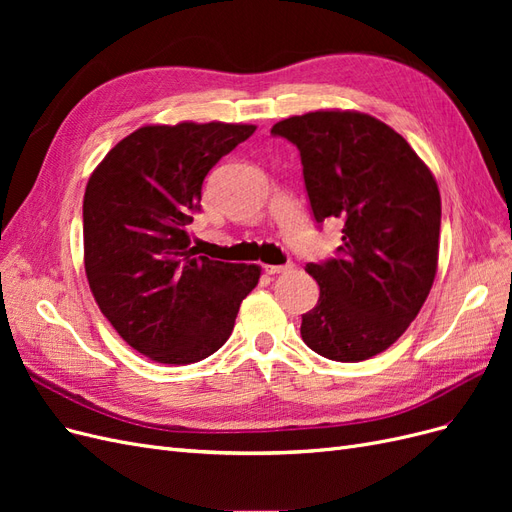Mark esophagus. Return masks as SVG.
Wrapping results in <instances>:
<instances>
[{
    "label": "esophagus",
    "mask_w": 512,
    "mask_h": 512,
    "mask_svg": "<svg viewBox=\"0 0 512 512\" xmlns=\"http://www.w3.org/2000/svg\"><path fill=\"white\" fill-rule=\"evenodd\" d=\"M290 271H294L292 262H288V265H265V273H269V275H280V273H290Z\"/></svg>",
    "instance_id": "obj_1"
}]
</instances>
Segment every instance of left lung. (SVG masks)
Returning a JSON list of instances; mask_svg holds the SVG:
<instances>
[{
	"label": "left lung",
	"mask_w": 512,
	"mask_h": 512,
	"mask_svg": "<svg viewBox=\"0 0 512 512\" xmlns=\"http://www.w3.org/2000/svg\"><path fill=\"white\" fill-rule=\"evenodd\" d=\"M271 134L297 145L316 222H344L342 256L305 267L320 299L303 314V342L331 361L371 359L404 335L436 280V177L404 136L367 113L294 115Z\"/></svg>",
	"instance_id": "left-lung-1"
}]
</instances>
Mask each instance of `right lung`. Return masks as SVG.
Here are the masks:
<instances>
[{
	"mask_svg": "<svg viewBox=\"0 0 512 512\" xmlns=\"http://www.w3.org/2000/svg\"><path fill=\"white\" fill-rule=\"evenodd\" d=\"M252 123H151L91 173L83 198L85 273L100 312L147 359L188 365L220 350L258 265L196 256L192 213L209 170Z\"/></svg>",
	"mask_w": 512,
	"mask_h": 512,
	"instance_id": "right-lung-1",
	"label": "right lung"
}]
</instances>
